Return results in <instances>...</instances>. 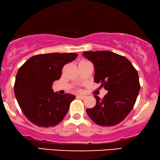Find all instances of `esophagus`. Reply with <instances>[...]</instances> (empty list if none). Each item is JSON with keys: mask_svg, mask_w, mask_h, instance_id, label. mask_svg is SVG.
Masks as SVG:
<instances>
[{"mask_svg": "<svg viewBox=\"0 0 160 160\" xmlns=\"http://www.w3.org/2000/svg\"><path fill=\"white\" fill-rule=\"evenodd\" d=\"M77 98H80V99H85L86 97L84 95H77Z\"/></svg>", "mask_w": 160, "mask_h": 160, "instance_id": "34e87169", "label": "esophagus"}]
</instances>
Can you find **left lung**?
Instances as JSON below:
<instances>
[{
  "label": "left lung",
  "instance_id": "1",
  "mask_svg": "<svg viewBox=\"0 0 160 160\" xmlns=\"http://www.w3.org/2000/svg\"><path fill=\"white\" fill-rule=\"evenodd\" d=\"M82 54L94 64L95 82L108 91L103 99L95 95V107L86 112L100 126H115L135 104L140 90L137 71L126 57L113 52L86 51Z\"/></svg>",
  "mask_w": 160,
  "mask_h": 160
}]
</instances>
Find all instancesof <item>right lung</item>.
<instances>
[{
  "label": "right lung",
  "mask_w": 160,
  "mask_h": 160,
  "mask_svg": "<svg viewBox=\"0 0 160 160\" xmlns=\"http://www.w3.org/2000/svg\"><path fill=\"white\" fill-rule=\"evenodd\" d=\"M78 57L72 53H51L30 57L18 69L14 92L27 118L36 126L49 128L61 122L75 96L53 92L52 85L61 78L63 66Z\"/></svg>",
  "instance_id": "right-lung-1"
}]
</instances>
